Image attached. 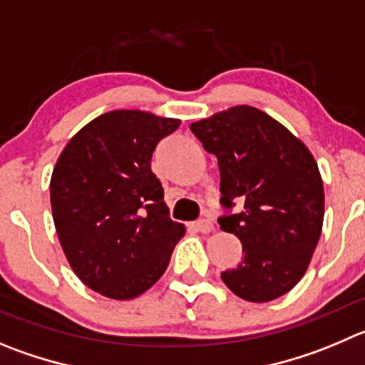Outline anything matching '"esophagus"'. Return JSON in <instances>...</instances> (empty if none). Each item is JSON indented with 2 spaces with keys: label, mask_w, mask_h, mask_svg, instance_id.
<instances>
[{
  "label": "esophagus",
  "mask_w": 365,
  "mask_h": 365,
  "mask_svg": "<svg viewBox=\"0 0 365 365\" xmlns=\"http://www.w3.org/2000/svg\"><path fill=\"white\" fill-rule=\"evenodd\" d=\"M194 230H198V232L202 234H209L212 232L214 230V223L210 220H207V217H203V220H198V221H194L192 225H190Z\"/></svg>",
  "instance_id": "1"
}]
</instances>
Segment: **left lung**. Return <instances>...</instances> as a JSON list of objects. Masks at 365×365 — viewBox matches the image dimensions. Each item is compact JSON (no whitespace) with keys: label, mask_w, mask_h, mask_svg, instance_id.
<instances>
[{"label":"left lung","mask_w":365,"mask_h":365,"mask_svg":"<svg viewBox=\"0 0 365 365\" xmlns=\"http://www.w3.org/2000/svg\"><path fill=\"white\" fill-rule=\"evenodd\" d=\"M221 175V230L237 236L243 261L221 279L237 297L268 302L297 284L324 220V187L312 153L270 115L236 106L190 124ZM243 202L232 213L235 202Z\"/></svg>","instance_id":"left-lung-1"}]
</instances>
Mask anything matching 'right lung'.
I'll use <instances>...</instances> for the list:
<instances>
[{"mask_svg":"<svg viewBox=\"0 0 365 365\" xmlns=\"http://www.w3.org/2000/svg\"><path fill=\"white\" fill-rule=\"evenodd\" d=\"M180 120L117 110L84 125L61 153L50 182L53 223L77 277L104 297H138L165 272L185 227L169 217L151 171Z\"/></svg>","mask_w":365,"mask_h":365,"instance_id":"obj_1","label":"right lung"}]
</instances>
